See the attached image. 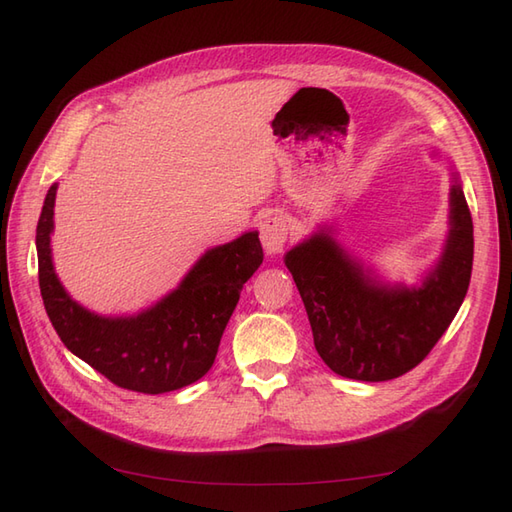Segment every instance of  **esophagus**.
I'll use <instances>...</instances> for the list:
<instances>
[{
	"label": "esophagus",
	"mask_w": 512,
	"mask_h": 512,
	"mask_svg": "<svg viewBox=\"0 0 512 512\" xmlns=\"http://www.w3.org/2000/svg\"><path fill=\"white\" fill-rule=\"evenodd\" d=\"M290 235V226L281 213H268L259 222V239H262L264 250L268 255H277L284 250Z\"/></svg>",
	"instance_id": "esophagus-1"
}]
</instances>
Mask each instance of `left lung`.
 <instances>
[{"instance_id": "obj_1", "label": "left lung", "mask_w": 512, "mask_h": 512, "mask_svg": "<svg viewBox=\"0 0 512 512\" xmlns=\"http://www.w3.org/2000/svg\"><path fill=\"white\" fill-rule=\"evenodd\" d=\"M323 363L343 378L380 383L420 365L447 332L473 268V220L460 184L451 189V233L422 288H385L361 273L330 235L286 255Z\"/></svg>"}]
</instances>
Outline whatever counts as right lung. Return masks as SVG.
I'll use <instances>...</instances> for the list:
<instances>
[{
    "instance_id": "add662e5",
    "label": "right lung",
    "mask_w": 512,
    "mask_h": 512,
    "mask_svg": "<svg viewBox=\"0 0 512 512\" xmlns=\"http://www.w3.org/2000/svg\"><path fill=\"white\" fill-rule=\"evenodd\" d=\"M57 184L37 224L39 288L59 339L114 385L138 394H165L209 372L239 292L264 262L257 233L211 248L178 290L138 317L105 319L68 297L52 268L50 233Z\"/></svg>"
}]
</instances>
